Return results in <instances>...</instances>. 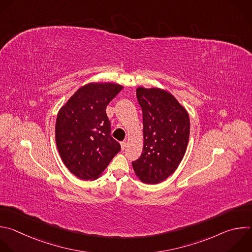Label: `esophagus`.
Segmentation results:
<instances>
[{"instance_id":"34e87169","label":"esophagus","mask_w":252,"mask_h":252,"mask_svg":"<svg viewBox=\"0 0 252 252\" xmlns=\"http://www.w3.org/2000/svg\"><path fill=\"white\" fill-rule=\"evenodd\" d=\"M121 146H122V149H123V150H125V149L126 148V146H127L126 141H123V142L121 143Z\"/></svg>"}]
</instances>
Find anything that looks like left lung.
Masks as SVG:
<instances>
[{
	"instance_id": "1",
	"label": "left lung",
	"mask_w": 252,
	"mask_h": 252,
	"mask_svg": "<svg viewBox=\"0 0 252 252\" xmlns=\"http://www.w3.org/2000/svg\"><path fill=\"white\" fill-rule=\"evenodd\" d=\"M142 109L143 149L132 162L136 177L145 184H158L174 173L189 142L187 110L169 92L160 88L136 89Z\"/></svg>"
}]
</instances>
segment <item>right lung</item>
Instances as JSON below:
<instances>
[{
    "instance_id": "add662e5",
    "label": "right lung",
    "mask_w": 252,
    "mask_h": 252,
    "mask_svg": "<svg viewBox=\"0 0 252 252\" xmlns=\"http://www.w3.org/2000/svg\"><path fill=\"white\" fill-rule=\"evenodd\" d=\"M124 89L115 83H89L60 108L55 141L68 170L82 180H95L121 150L111 136L108 104Z\"/></svg>"
}]
</instances>
